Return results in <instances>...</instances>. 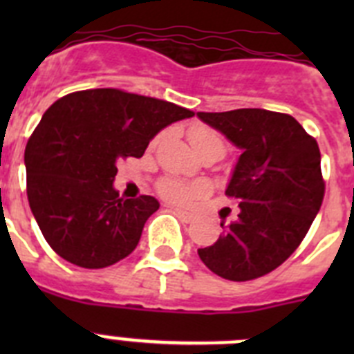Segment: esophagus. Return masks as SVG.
<instances>
[{"instance_id":"obj_1","label":"esophagus","mask_w":354,"mask_h":354,"mask_svg":"<svg viewBox=\"0 0 354 354\" xmlns=\"http://www.w3.org/2000/svg\"><path fill=\"white\" fill-rule=\"evenodd\" d=\"M171 211H174L175 214L179 216L180 220H184V221H192L193 218H195V216H193V212H187V211H184V209H179V207H171Z\"/></svg>"}]
</instances>
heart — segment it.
Masks as SVG:
<instances>
[{
  "instance_id": "obj_1",
  "label": "heart",
  "mask_w": 354,
  "mask_h": 354,
  "mask_svg": "<svg viewBox=\"0 0 354 354\" xmlns=\"http://www.w3.org/2000/svg\"><path fill=\"white\" fill-rule=\"evenodd\" d=\"M189 143H192V147L195 150L204 149V147H209V145H218L223 149V140H221L214 131L207 129V127L204 126H195L193 129H189ZM158 189L167 200H171V202H180V204H186V202H192V200L200 198V196L205 195V192H207L205 184L202 183L187 184L179 179L161 180Z\"/></svg>"
}]
</instances>
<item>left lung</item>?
I'll return each instance as SVG.
<instances>
[{
    "instance_id": "8db88e82",
    "label": "left lung",
    "mask_w": 354,
    "mask_h": 354,
    "mask_svg": "<svg viewBox=\"0 0 354 354\" xmlns=\"http://www.w3.org/2000/svg\"><path fill=\"white\" fill-rule=\"evenodd\" d=\"M196 117L241 149L225 195L237 220L214 245L198 248L212 273L232 282L264 277L286 262L306 236L324 196L321 152L296 118L259 108Z\"/></svg>"
}]
</instances>
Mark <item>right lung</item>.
Here are the masks:
<instances>
[{
	"mask_svg": "<svg viewBox=\"0 0 354 354\" xmlns=\"http://www.w3.org/2000/svg\"><path fill=\"white\" fill-rule=\"evenodd\" d=\"M193 115L117 88L58 99L24 150L28 202L49 246L86 270L126 259L159 202L149 195L120 198L113 187L117 162L142 158L159 131Z\"/></svg>",
	"mask_w": 354,
	"mask_h": 354,
	"instance_id": "add662e5",
	"label": "right lung"
}]
</instances>
